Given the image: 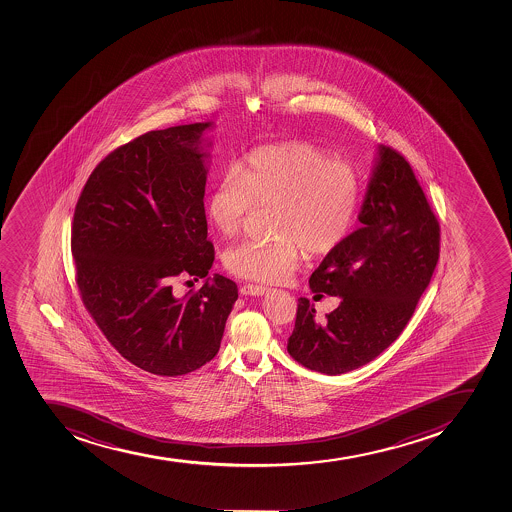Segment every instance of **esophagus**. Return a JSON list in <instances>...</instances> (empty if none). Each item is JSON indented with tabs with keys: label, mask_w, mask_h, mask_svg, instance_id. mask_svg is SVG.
<instances>
[{
	"label": "esophagus",
	"mask_w": 512,
	"mask_h": 512,
	"mask_svg": "<svg viewBox=\"0 0 512 512\" xmlns=\"http://www.w3.org/2000/svg\"><path fill=\"white\" fill-rule=\"evenodd\" d=\"M268 288L262 287V285H244V287L240 288V293L242 295H250V297H262L263 293H267Z\"/></svg>",
	"instance_id": "1"
}]
</instances>
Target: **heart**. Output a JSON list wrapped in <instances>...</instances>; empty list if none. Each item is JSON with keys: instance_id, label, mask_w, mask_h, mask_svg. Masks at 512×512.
I'll list each match as a JSON object with an SVG mask.
<instances>
[{"instance_id": "heart-1", "label": "heart", "mask_w": 512, "mask_h": 512, "mask_svg": "<svg viewBox=\"0 0 512 512\" xmlns=\"http://www.w3.org/2000/svg\"><path fill=\"white\" fill-rule=\"evenodd\" d=\"M363 181L353 164L331 161L310 142L258 147L215 182L207 215L234 237L255 207H275L273 242H244L225 255L237 277L283 282L298 268L302 249L320 257L338 249L355 229Z\"/></svg>"}]
</instances>
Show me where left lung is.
Here are the masks:
<instances>
[{
    "mask_svg": "<svg viewBox=\"0 0 512 512\" xmlns=\"http://www.w3.org/2000/svg\"><path fill=\"white\" fill-rule=\"evenodd\" d=\"M358 220L363 227L310 277L312 292L340 297V305L317 322L310 300L300 298L288 338L298 363L330 376L370 363L401 335L438 263V219L390 147H376Z\"/></svg>",
    "mask_w": 512,
    "mask_h": 512,
    "instance_id": "left-lung-1",
    "label": "left lung"
}]
</instances>
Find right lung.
I'll return each mask as SVG.
<instances>
[{
  "label": "right lung",
  "instance_id": "right-lung-1",
  "mask_svg": "<svg viewBox=\"0 0 512 512\" xmlns=\"http://www.w3.org/2000/svg\"><path fill=\"white\" fill-rule=\"evenodd\" d=\"M212 121L167 127L111 152L89 176L74 210L76 282L94 322L132 365L181 376L220 348L237 285L209 275L204 194ZM204 277L176 298L171 278Z\"/></svg>",
  "mask_w": 512,
  "mask_h": 512
}]
</instances>
